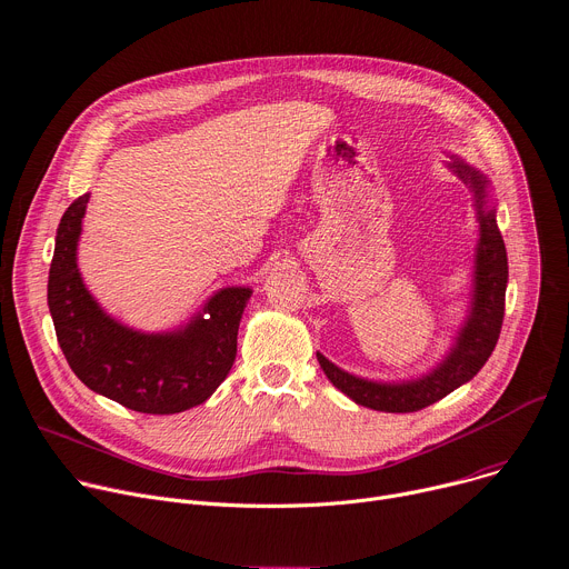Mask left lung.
<instances>
[{"mask_svg":"<svg viewBox=\"0 0 569 569\" xmlns=\"http://www.w3.org/2000/svg\"><path fill=\"white\" fill-rule=\"evenodd\" d=\"M450 169L471 187L480 223V240L473 262V301L469 318L460 329L456 346L450 348L448 357L428 375L419 377V380L370 382L363 380V377L340 370L318 352L320 368L329 377V382L338 391L352 398L357 405L391 413L419 411L469 382L497 348L506 311L508 256L497 226V210L487 206L489 180L462 160H452Z\"/></svg>","mask_w":569,"mask_h":569,"instance_id":"obj_1","label":"left lung"}]
</instances>
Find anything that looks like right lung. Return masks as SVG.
Instances as JSON below:
<instances>
[{
	"label": "right lung",
	"instance_id": "add662e5",
	"mask_svg": "<svg viewBox=\"0 0 569 569\" xmlns=\"http://www.w3.org/2000/svg\"><path fill=\"white\" fill-rule=\"evenodd\" d=\"M89 194L61 217L48 279V307L72 372L96 393L141 413H178L206 402L238 352V327L251 288H223L184 329L141 333L107 316L78 270Z\"/></svg>",
	"mask_w": 569,
	"mask_h": 569
}]
</instances>
